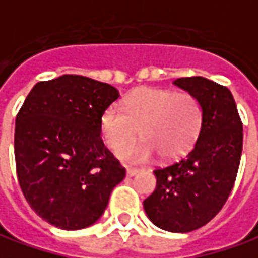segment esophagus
Returning <instances> with one entry per match:
<instances>
[{
    "label": "esophagus",
    "mask_w": 258,
    "mask_h": 258,
    "mask_svg": "<svg viewBox=\"0 0 258 258\" xmlns=\"http://www.w3.org/2000/svg\"><path fill=\"white\" fill-rule=\"evenodd\" d=\"M127 176H130V177H133V176H136L137 173H140V170L139 169H134V167H127Z\"/></svg>",
    "instance_id": "obj_1"
}]
</instances>
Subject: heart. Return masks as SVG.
<instances>
[{
  "label": "heart",
  "mask_w": 258,
  "mask_h": 258,
  "mask_svg": "<svg viewBox=\"0 0 258 258\" xmlns=\"http://www.w3.org/2000/svg\"><path fill=\"white\" fill-rule=\"evenodd\" d=\"M202 127V108L195 96L162 88H144L127 98L124 107L112 104L102 112L101 136L117 150L138 137L139 145L119 149L117 156L128 163H144L162 154L176 160L194 147Z\"/></svg>",
  "instance_id": "obj_1"
}]
</instances>
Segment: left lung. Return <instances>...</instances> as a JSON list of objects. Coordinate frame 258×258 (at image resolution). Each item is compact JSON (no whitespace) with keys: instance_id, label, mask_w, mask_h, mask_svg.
Wrapping results in <instances>:
<instances>
[{"instance_id":"left-lung-1","label":"left lung","mask_w":258,"mask_h":258,"mask_svg":"<svg viewBox=\"0 0 258 258\" xmlns=\"http://www.w3.org/2000/svg\"><path fill=\"white\" fill-rule=\"evenodd\" d=\"M173 84L199 101L202 127L186 157L154 170L156 190L143 205L156 227L189 232L209 222L230 196L242 153V124L228 88L202 76Z\"/></svg>"}]
</instances>
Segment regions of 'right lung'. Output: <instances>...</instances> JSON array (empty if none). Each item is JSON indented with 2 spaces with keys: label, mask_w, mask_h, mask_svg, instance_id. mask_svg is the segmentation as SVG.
<instances>
[{
  "label": "right lung",
  "mask_w": 258,
  "mask_h": 258,
  "mask_svg": "<svg viewBox=\"0 0 258 258\" xmlns=\"http://www.w3.org/2000/svg\"><path fill=\"white\" fill-rule=\"evenodd\" d=\"M118 96L111 85L62 75L34 85L18 112V183L36 214L57 228L95 224L125 176L101 140L102 112Z\"/></svg>",
  "instance_id": "obj_1"
}]
</instances>
